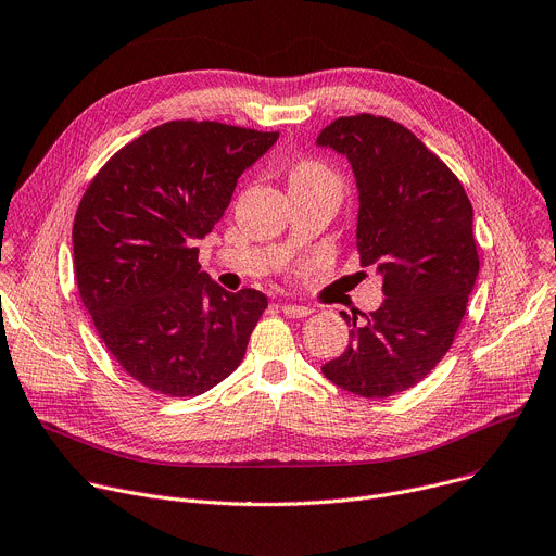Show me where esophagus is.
I'll return each instance as SVG.
<instances>
[{
    "instance_id": "1",
    "label": "esophagus",
    "mask_w": 556,
    "mask_h": 556,
    "mask_svg": "<svg viewBox=\"0 0 556 556\" xmlns=\"http://www.w3.org/2000/svg\"><path fill=\"white\" fill-rule=\"evenodd\" d=\"M281 311H283L286 317H292V319H294V317H308V315L313 313V308L300 306V304H283Z\"/></svg>"
}]
</instances>
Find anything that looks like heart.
Masks as SVG:
<instances>
[{"label": "heart", "mask_w": 556, "mask_h": 556, "mask_svg": "<svg viewBox=\"0 0 556 556\" xmlns=\"http://www.w3.org/2000/svg\"><path fill=\"white\" fill-rule=\"evenodd\" d=\"M315 182H338L336 174L326 169L321 163L315 161H304L290 174V188L294 185H315Z\"/></svg>", "instance_id": "b5f03b06"}]
</instances>
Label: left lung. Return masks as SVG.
Returning a JSON list of instances; mask_svg holds the SVG:
<instances>
[{"label":"left lung","mask_w":556,"mask_h":556,"mask_svg":"<svg viewBox=\"0 0 556 556\" xmlns=\"http://www.w3.org/2000/svg\"><path fill=\"white\" fill-rule=\"evenodd\" d=\"M351 163L359 264L382 277L384 302L351 324L346 351L321 374L362 397L412 389L450 351L478 277L473 210L452 169L406 127L371 114L317 136Z\"/></svg>","instance_id":"obj_1"}]
</instances>
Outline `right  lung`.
Returning <instances> with one entry per match:
<instances>
[{"instance_id": "1", "label": "right lung", "mask_w": 556, "mask_h": 556, "mask_svg": "<svg viewBox=\"0 0 556 556\" xmlns=\"http://www.w3.org/2000/svg\"><path fill=\"white\" fill-rule=\"evenodd\" d=\"M277 138L172 121L125 144L87 188L73 224L80 298L109 353L142 387L201 395L241 364L268 298L212 281L197 241Z\"/></svg>"}]
</instances>
